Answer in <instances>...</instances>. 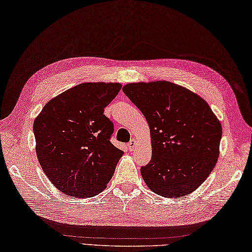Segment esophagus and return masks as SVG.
<instances>
[{"label":"esophagus","mask_w":252,"mask_h":252,"mask_svg":"<svg viewBox=\"0 0 252 252\" xmlns=\"http://www.w3.org/2000/svg\"><path fill=\"white\" fill-rule=\"evenodd\" d=\"M136 148V140L135 139H131L129 142H128V149H129V151H133Z\"/></svg>","instance_id":"obj_1"}]
</instances>
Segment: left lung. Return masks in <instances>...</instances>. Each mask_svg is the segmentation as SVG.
I'll return each instance as SVG.
<instances>
[{
    "label": "left lung",
    "mask_w": 252,
    "mask_h": 252,
    "mask_svg": "<svg viewBox=\"0 0 252 252\" xmlns=\"http://www.w3.org/2000/svg\"><path fill=\"white\" fill-rule=\"evenodd\" d=\"M124 94L150 127L152 158L140 172L158 196H187L217 164L222 126L211 107L193 92L168 81L133 83Z\"/></svg>",
    "instance_id": "1"
}]
</instances>
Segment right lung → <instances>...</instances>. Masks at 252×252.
I'll return each instance as SVG.
<instances>
[{"instance_id": "add662e5", "label": "right lung", "mask_w": 252, "mask_h": 252, "mask_svg": "<svg viewBox=\"0 0 252 252\" xmlns=\"http://www.w3.org/2000/svg\"><path fill=\"white\" fill-rule=\"evenodd\" d=\"M121 89L117 83L80 84L49 101L34 120L39 163L62 192L94 197L111 181L124 152L111 142L114 125L103 113Z\"/></svg>"}]
</instances>
